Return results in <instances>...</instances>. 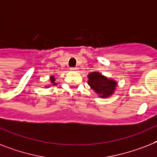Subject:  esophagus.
<instances>
[{
  "mask_svg": "<svg viewBox=\"0 0 157 157\" xmlns=\"http://www.w3.org/2000/svg\"><path fill=\"white\" fill-rule=\"evenodd\" d=\"M78 70V68H75V67H71V71H77Z\"/></svg>",
  "mask_w": 157,
  "mask_h": 157,
  "instance_id": "obj_1",
  "label": "esophagus"
}]
</instances>
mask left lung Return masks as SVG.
Instances as JSON below:
<instances>
[{"label":"left lung","mask_w":157,"mask_h":157,"mask_svg":"<svg viewBox=\"0 0 157 157\" xmlns=\"http://www.w3.org/2000/svg\"><path fill=\"white\" fill-rule=\"evenodd\" d=\"M87 76L88 85L100 98H108L114 94L117 86V82L108 78L97 71L91 72Z\"/></svg>","instance_id":"left-lung-1"}]
</instances>
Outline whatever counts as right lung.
Instances as JSON below:
<instances>
[{
	"mask_svg": "<svg viewBox=\"0 0 157 157\" xmlns=\"http://www.w3.org/2000/svg\"><path fill=\"white\" fill-rule=\"evenodd\" d=\"M50 82L52 84V86H54V85H57V83L55 82V78H54V75L50 76ZM46 87H50V86H46Z\"/></svg>",
	"mask_w": 157,
	"mask_h": 157,
	"instance_id": "obj_1",
	"label": "right lung"
}]
</instances>
